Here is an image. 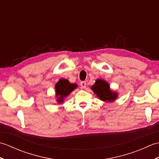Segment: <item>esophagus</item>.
<instances>
[{
  "label": "esophagus",
  "mask_w": 159,
  "mask_h": 159,
  "mask_svg": "<svg viewBox=\"0 0 159 159\" xmlns=\"http://www.w3.org/2000/svg\"><path fill=\"white\" fill-rule=\"evenodd\" d=\"M80 86H81L82 89L86 88V82L85 81H82L80 83Z\"/></svg>",
  "instance_id": "1"
}]
</instances>
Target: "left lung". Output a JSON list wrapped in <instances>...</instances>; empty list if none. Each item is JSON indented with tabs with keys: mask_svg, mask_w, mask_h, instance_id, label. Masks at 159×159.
I'll return each instance as SVG.
<instances>
[{
	"mask_svg": "<svg viewBox=\"0 0 159 159\" xmlns=\"http://www.w3.org/2000/svg\"><path fill=\"white\" fill-rule=\"evenodd\" d=\"M91 89L98 98L105 102H113L118 97V93L111 90L109 84L106 80L98 79L91 87Z\"/></svg>",
	"mask_w": 159,
	"mask_h": 159,
	"instance_id": "obj_1",
	"label": "left lung"
}]
</instances>
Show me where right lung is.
<instances>
[{
	"label": "right lung",
	"mask_w": 159,
	"mask_h": 159,
	"mask_svg": "<svg viewBox=\"0 0 159 159\" xmlns=\"http://www.w3.org/2000/svg\"><path fill=\"white\" fill-rule=\"evenodd\" d=\"M77 84L71 83L68 80L61 79L55 85L56 101L59 104L63 103L64 99L77 88Z\"/></svg>",
	"instance_id": "right-lung-1"
}]
</instances>
